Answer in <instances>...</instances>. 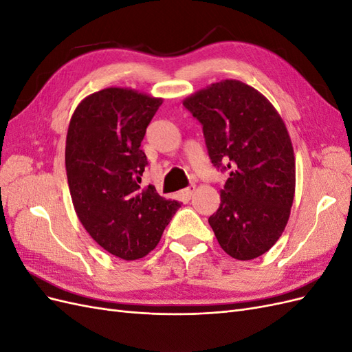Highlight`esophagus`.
<instances>
[{
    "label": "esophagus",
    "instance_id": "obj_1",
    "mask_svg": "<svg viewBox=\"0 0 352 352\" xmlns=\"http://www.w3.org/2000/svg\"><path fill=\"white\" fill-rule=\"evenodd\" d=\"M194 192H195V185H190V186H188V188H185V189H182L179 192V197L182 198L184 201H189L190 199V197L194 195Z\"/></svg>",
    "mask_w": 352,
    "mask_h": 352
}]
</instances>
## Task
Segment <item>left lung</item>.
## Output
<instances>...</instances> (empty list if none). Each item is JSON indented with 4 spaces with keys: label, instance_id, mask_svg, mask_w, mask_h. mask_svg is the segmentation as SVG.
Masks as SVG:
<instances>
[{
    "label": "left lung",
    "instance_id": "8db88e82",
    "mask_svg": "<svg viewBox=\"0 0 352 352\" xmlns=\"http://www.w3.org/2000/svg\"><path fill=\"white\" fill-rule=\"evenodd\" d=\"M184 105L202 126L212 166L229 173L210 226L230 257L257 258L280 238L294 202L295 157L282 117L257 89L233 79Z\"/></svg>",
    "mask_w": 352,
    "mask_h": 352
}]
</instances>
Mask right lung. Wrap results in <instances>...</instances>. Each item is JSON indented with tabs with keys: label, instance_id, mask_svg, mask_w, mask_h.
Masks as SVG:
<instances>
[{
	"label": "right lung",
	"instance_id": "obj_1",
	"mask_svg": "<svg viewBox=\"0 0 352 352\" xmlns=\"http://www.w3.org/2000/svg\"><path fill=\"white\" fill-rule=\"evenodd\" d=\"M162 98L105 88L74 110L66 140L67 182L76 214L101 248L123 260L153 251L180 207L141 188L148 164L141 150Z\"/></svg>",
	"mask_w": 352,
	"mask_h": 352
}]
</instances>
